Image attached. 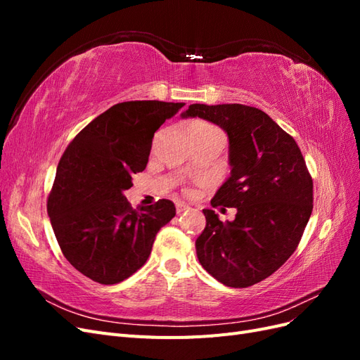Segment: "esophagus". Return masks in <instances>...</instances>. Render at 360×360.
I'll list each match as a JSON object with an SVG mask.
<instances>
[{
	"label": "esophagus",
	"instance_id": "1",
	"mask_svg": "<svg viewBox=\"0 0 360 360\" xmlns=\"http://www.w3.org/2000/svg\"><path fill=\"white\" fill-rule=\"evenodd\" d=\"M176 210H177V213L180 214V213H183V212L189 210V205H188L186 202H181V201H179V202L176 204Z\"/></svg>",
	"mask_w": 360,
	"mask_h": 360
}]
</instances>
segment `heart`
Segmentation results:
<instances>
[{
  "label": "heart",
  "mask_w": 360,
  "mask_h": 360,
  "mask_svg": "<svg viewBox=\"0 0 360 360\" xmlns=\"http://www.w3.org/2000/svg\"><path fill=\"white\" fill-rule=\"evenodd\" d=\"M213 130H216V129H214V127H212V126H209V124H204V123H195L193 126H191L189 132H201V134H204V132H213Z\"/></svg>",
  "instance_id": "heart-1"
}]
</instances>
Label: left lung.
<instances>
[{"instance_id":"1","label":"left lung","mask_w":360,"mask_h":360,"mask_svg":"<svg viewBox=\"0 0 360 360\" xmlns=\"http://www.w3.org/2000/svg\"><path fill=\"white\" fill-rule=\"evenodd\" d=\"M183 118L200 117L230 139L231 176L210 201L234 207L222 222L204 209L195 242L201 266L226 287L246 288L269 278L296 250L312 213V179L296 141L258 108L193 103Z\"/></svg>"}]
</instances>
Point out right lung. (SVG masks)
<instances>
[{
  "instance_id": "obj_1",
  "label": "right lung",
  "mask_w": 360,
  "mask_h": 360,
  "mask_svg": "<svg viewBox=\"0 0 360 360\" xmlns=\"http://www.w3.org/2000/svg\"><path fill=\"white\" fill-rule=\"evenodd\" d=\"M184 103L132 101L111 106L73 138L57 167L48 214L63 255L86 278L118 284L146 261L155 237L176 216L159 200L134 209L124 197L144 171L156 130Z\"/></svg>"
}]
</instances>
